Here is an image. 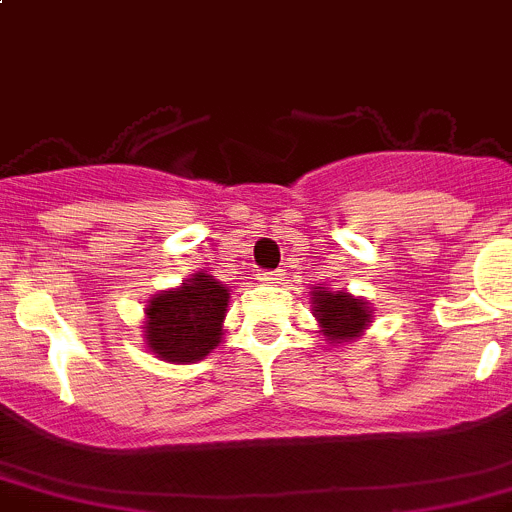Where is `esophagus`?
<instances>
[{"label": "esophagus", "instance_id": "1", "mask_svg": "<svg viewBox=\"0 0 512 512\" xmlns=\"http://www.w3.org/2000/svg\"><path fill=\"white\" fill-rule=\"evenodd\" d=\"M281 276H284L281 271H261L259 281H264V284H279Z\"/></svg>", "mask_w": 512, "mask_h": 512}]
</instances>
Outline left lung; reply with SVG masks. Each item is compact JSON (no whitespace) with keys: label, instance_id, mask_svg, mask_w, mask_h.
Wrapping results in <instances>:
<instances>
[{"label":"left lung","instance_id":"obj_1","mask_svg":"<svg viewBox=\"0 0 512 512\" xmlns=\"http://www.w3.org/2000/svg\"><path fill=\"white\" fill-rule=\"evenodd\" d=\"M314 311L329 344H342L359 337L372 319L367 301L352 299L344 291H326L324 286H316Z\"/></svg>","mask_w":512,"mask_h":512}]
</instances>
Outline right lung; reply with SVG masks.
Here are the masks:
<instances>
[{
  "label": "right lung",
  "instance_id": "add662e5",
  "mask_svg": "<svg viewBox=\"0 0 512 512\" xmlns=\"http://www.w3.org/2000/svg\"><path fill=\"white\" fill-rule=\"evenodd\" d=\"M228 289L213 276L198 274L175 291L158 294L148 304L145 339L168 362H198L221 342Z\"/></svg>",
  "mask_w": 512,
  "mask_h": 512
}]
</instances>
